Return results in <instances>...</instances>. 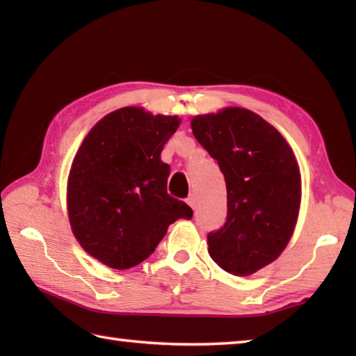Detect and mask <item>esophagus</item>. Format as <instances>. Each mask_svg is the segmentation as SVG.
I'll return each instance as SVG.
<instances>
[{"instance_id": "esophagus-1", "label": "esophagus", "mask_w": 356, "mask_h": 356, "mask_svg": "<svg viewBox=\"0 0 356 356\" xmlns=\"http://www.w3.org/2000/svg\"><path fill=\"white\" fill-rule=\"evenodd\" d=\"M186 203H188V205H190L191 208H195V205H197V195H195V194H190V195H188Z\"/></svg>"}]
</instances>
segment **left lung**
Segmentation results:
<instances>
[{
	"instance_id": "8db88e82",
	"label": "left lung",
	"mask_w": 356,
	"mask_h": 356,
	"mask_svg": "<svg viewBox=\"0 0 356 356\" xmlns=\"http://www.w3.org/2000/svg\"><path fill=\"white\" fill-rule=\"evenodd\" d=\"M193 134L225 176L228 216L208 252L232 275H251L283 252L297 223L300 170L274 127L246 108L195 116Z\"/></svg>"
}]
</instances>
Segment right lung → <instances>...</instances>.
<instances>
[{"mask_svg": "<svg viewBox=\"0 0 356 356\" xmlns=\"http://www.w3.org/2000/svg\"><path fill=\"white\" fill-rule=\"evenodd\" d=\"M177 116L125 107L97 122L73 159L67 207L74 237L96 260L128 269L154 252L166 229L193 209L166 193L163 145Z\"/></svg>", "mask_w": 356, "mask_h": 356, "instance_id": "right-lung-1", "label": "right lung"}]
</instances>
